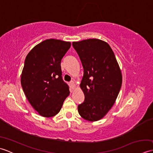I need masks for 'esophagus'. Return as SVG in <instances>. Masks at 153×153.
<instances>
[{
  "instance_id": "1",
  "label": "esophagus",
  "mask_w": 153,
  "mask_h": 153,
  "mask_svg": "<svg viewBox=\"0 0 153 153\" xmlns=\"http://www.w3.org/2000/svg\"><path fill=\"white\" fill-rule=\"evenodd\" d=\"M70 85H71V88H74L75 87H76V84H75V83H74V82H70Z\"/></svg>"
}]
</instances>
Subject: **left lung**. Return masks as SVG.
<instances>
[{
    "label": "left lung",
    "mask_w": 153,
    "mask_h": 153,
    "mask_svg": "<svg viewBox=\"0 0 153 153\" xmlns=\"http://www.w3.org/2000/svg\"><path fill=\"white\" fill-rule=\"evenodd\" d=\"M83 68L80 87L85 95L77 106L83 119L102 118L114 104L122 83V72L110 45L98 39L73 42Z\"/></svg>",
    "instance_id": "1"
}]
</instances>
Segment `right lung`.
<instances>
[{
    "label": "right lung",
    "instance_id": "right-lung-1",
    "mask_svg": "<svg viewBox=\"0 0 153 153\" xmlns=\"http://www.w3.org/2000/svg\"><path fill=\"white\" fill-rule=\"evenodd\" d=\"M70 47V42L50 39L34 47L25 58L22 87L29 102L41 116L56 115L69 95L60 63Z\"/></svg>",
    "mask_w": 153,
    "mask_h": 153
}]
</instances>
